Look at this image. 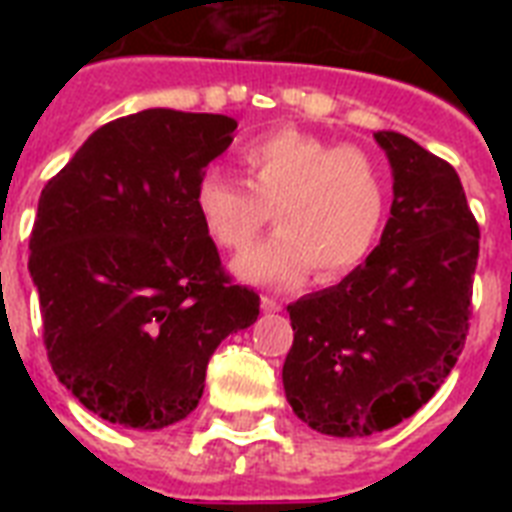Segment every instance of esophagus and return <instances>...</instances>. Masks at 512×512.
<instances>
[{
	"mask_svg": "<svg viewBox=\"0 0 512 512\" xmlns=\"http://www.w3.org/2000/svg\"><path fill=\"white\" fill-rule=\"evenodd\" d=\"M260 308H263L265 313H276V311H281V303L276 300V297L263 295V297H260Z\"/></svg>",
	"mask_w": 512,
	"mask_h": 512,
	"instance_id": "1",
	"label": "esophagus"
}]
</instances>
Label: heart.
I'll use <instances>...</instances> for the list:
<instances>
[{
	"instance_id": "b5f03b06",
	"label": "heart",
	"mask_w": 512,
	"mask_h": 512,
	"mask_svg": "<svg viewBox=\"0 0 512 512\" xmlns=\"http://www.w3.org/2000/svg\"><path fill=\"white\" fill-rule=\"evenodd\" d=\"M247 185L207 172L193 188L199 223L217 247L239 252L263 231H279L236 257L233 273L252 284L297 287L356 271L380 239L388 177L380 159L356 146L281 127L239 151Z\"/></svg>"
}]
</instances>
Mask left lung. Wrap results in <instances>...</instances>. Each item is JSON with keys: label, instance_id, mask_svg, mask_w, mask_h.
Masks as SVG:
<instances>
[{"label": "left lung", "instance_id": "8db88e82", "mask_svg": "<svg viewBox=\"0 0 512 512\" xmlns=\"http://www.w3.org/2000/svg\"><path fill=\"white\" fill-rule=\"evenodd\" d=\"M374 140L393 170L380 244L340 284L287 305V401L337 438L372 436L428 404L470 329L481 233L460 175L401 132Z\"/></svg>", "mask_w": 512, "mask_h": 512}]
</instances>
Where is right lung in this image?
Masks as SVG:
<instances>
[{"label": "right lung", "instance_id": "obj_1", "mask_svg": "<svg viewBox=\"0 0 512 512\" xmlns=\"http://www.w3.org/2000/svg\"><path fill=\"white\" fill-rule=\"evenodd\" d=\"M236 119L148 108L103 124L44 185L28 241L52 372L90 412L159 430L196 409L209 356L255 324L193 207Z\"/></svg>", "mask_w": 512, "mask_h": 512}]
</instances>
